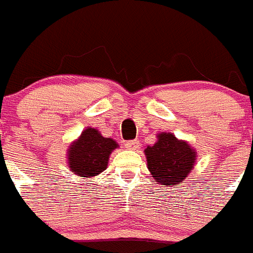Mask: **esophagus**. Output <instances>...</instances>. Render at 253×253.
I'll return each instance as SVG.
<instances>
[{
	"mask_svg": "<svg viewBox=\"0 0 253 253\" xmlns=\"http://www.w3.org/2000/svg\"><path fill=\"white\" fill-rule=\"evenodd\" d=\"M138 146H140V142H138L137 140H131L125 142V147H126L127 150H137Z\"/></svg>",
	"mask_w": 253,
	"mask_h": 253,
	"instance_id": "esophagus-1",
	"label": "esophagus"
}]
</instances>
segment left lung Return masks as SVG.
I'll use <instances>...</instances> for the list:
<instances>
[{
    "label": "left lung",
    "mask_w": 253,
    "mask_h": 253,
    "mask_svg": "<svg viewBox=\"0 0 253 253\" xmlns=\"http://www.w3.org/2000/svg\"><path fill=\"white\" fill-rule=\"evenodd\" d=\"M159 141L145 150L148 169L160 185H178L195 165L196 152L185 141L172 133H160Z\"/></svg>",
    "instance_id": "8db88e82"
}]
</instances>
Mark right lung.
<instances>
[{"mask_svg":"<svg viewBox=\"0 0 253 253\" xmlns=\"http://www.w3.org/2000/svg\"><path fill=\"white\" fill-rule=\"evenodd\" d=\"M116 147V141L102 137L97 129L88 127L68 151L71 171L87 178L97 176L107 169L108 157Z\"/></svg>","mask_w":253,"mask_h":253,"instance_id":"right-lung-1","label":"right lung"}]
</instances>
